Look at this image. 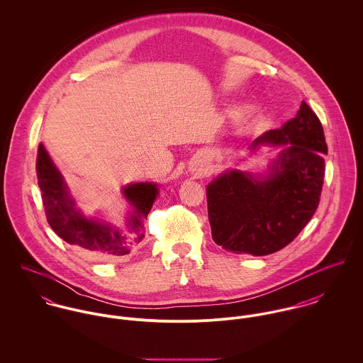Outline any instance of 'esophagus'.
I'll use <instances>...</instances> for the list:
<instances>
[{"label": "esophagus", "instance_id": "1", "mask_svg": "<svg viewBox=\"0 0 363 363\" xmlns=\"http://www.w3.org/2000/svg\"><path fill=\"white\" fill-rule=\"evenodd\" d=\"M197 167H199V169H197V172H199V173H204V169H203V166H197Z\"/></svg>", "mask_w": 363, "mask_h": 363}]
</instances>
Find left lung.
Segmentation results:
<instances>
[{
	"label": "left lung",
	"mask_w": 363,
	"mask_h": 363,
	"mask_svg": "<svg viewBox=\"0 0 363 363\" xmlns=\"http://www.w3.org/2000/svg\"><path fill=\"white\" fill-rule=\"evenodd\" d=\"M284 147L265 173L229 169L207 186L212 239L236 255L267 256L288 246L318 207L327 144L318 117L302 102L296 116L250 145Z\"/></svg>",
	"instance_id": "left-lung-1"
}]
</instances>
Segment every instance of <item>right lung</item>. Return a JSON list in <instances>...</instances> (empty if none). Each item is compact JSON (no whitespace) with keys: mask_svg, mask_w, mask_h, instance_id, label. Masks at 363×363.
<instances>
[{"mask_svg":"<svg viewBox=\"0 0 363 363\" xmlns=\"http://www.w3.org/2000/svg\"><path fill=\"white\" fill-rule=\"evenodd\" d=\"M36 172L48 222L57 236L67 243L94 259H111L128 255L133 243L144 239V219L159 194L156 183L141 182L123 187V196L131 211L125 229H120L110 222L86 216L77 207L65 179L42 143L38 148Z\"/></svg>","mask_w":363,"mask_h":363,"instance_id":"1","label":"right lung"}]
</instances>
